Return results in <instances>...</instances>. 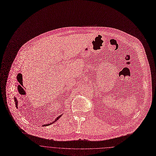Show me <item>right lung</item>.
<instances>
[{
	"label": "right lung",
	"mask_w": 156,
	"mask_h": 156,
	"mask_svg": "<svg viewBox=\"0 0 156 156\" xmlns=\"http://www.w3.org/2000/svg\"><path fill=\"white\" fill-rule=\"evenodd\" d=\"M14 100H15V105H16V107L18 108V100H17V98H16V97H15V98H14ZM63 114H62L61 115H60V116H58L56 119H55V120L54 121H53L52 122H51V123H49V124H44V125H43V126L44 127V126H49V125H51V124H53V123H55V122H56L61 116H62V115Z\"/></svg>",
	"instance_id": "add662e5"
}]
</instances>
